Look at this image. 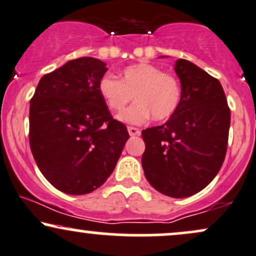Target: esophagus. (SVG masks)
Returning <instances> with one entry per match:
<instances>
[{"instance_id":"esophagus-1","label":"esophagus","mask_w":256,"mask_h":256,"mask_svg":"<svg viewBox=\"0 0 256 256\" xmlns=\"http://www.w3.org/2000/svg\"><path fill=\"white\" fill-rule=\"evenodd\" d=\"M128 134H130V136H140V131L138 130L137 128H132V126H128Z\"/></svg>"}]
</instances>
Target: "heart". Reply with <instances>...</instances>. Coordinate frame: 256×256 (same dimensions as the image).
<instances>
[{
  "mask_svg": "<svg viewBox=\"0 0 256 256\" xmlns=\"http://www.w3.org/2000/svg\"><path fill=\"white\" fill-rule=\"evenodd\" d=\"M98 91L112 110L120 112L132 99L136 102L116 116L119 122L140 125L152 118L156 122L168 119L177 110L182 98L179 82L173 76L150 64L126 67L122 79L112 74L101 78Z\"/></svg>",
  "mask_w": 256,
  "mask_h": 256,
  "instance_id": "obj_1",
  "label": "heart"
}]
</instances>
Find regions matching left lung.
Returning a JSON list of instances; mask_svg holds the SVG:
<instances>
[{"mask_svg":"<svg viewBox=\"0 0 256 256\" xmlns=\"http://www.w3.org/2000/svg\"><path fill=\"white\" fill-rule=\"evenodd\" d=\"M174 72L180 80V104L165 124L142 131V166L155 190L183 198L201 192L218 174L231 114L218 79L184 58L176 61Z\"/></svg>","mask_w":256,"mask_h":256,"instance_id":"8db88e82","label":"left lung"}]
</instances>
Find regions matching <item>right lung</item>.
I'll use <instances>...</instances> for the list:
<instances>
[{
    "label": "right lung",
    "instance_id": "add662e5",
    "mask_svg": "<svg viewBox=\"0 0 256 256\" xmlns=\"http://www.w3.org/2000/svg\"><path fill=\"white\" fill-rule=\"evenodd\" d=\"M107 71L95 58L68 61L40 78L30 102L32 155L46 180L64 194L101 186L130 137L100 95Z\"/></svg>",
    "mask_w": 256,
    "mask_h": 256
}]
</instances>
